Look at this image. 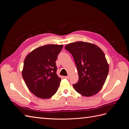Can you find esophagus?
Segmentation results:
<instances>
[{"label":"esophagus","mask_w":129,"mask_h":129,"mask_svg":"<svg viewBox=\"0 0 129 129\" xmlns=\"http://www.w3.org/2000/svg\"><path fill=\"white\" fill-rule=\"evenodd\" d=\"M64 78H65V79H66L68 80V79H69V76H64Z\"/></svg>","instance_id":"obj_1"}]
</instances>
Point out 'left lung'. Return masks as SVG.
<instances>
[{"mask_svg": "<svg viewBox=\"0 0 129 129\" xmlns=\"http://www.w3.org/2000/svg\"><path fill=\"white\" fill-rule=\"evenodd\" d=\"M65 49L72 54L79 74V81L73 84L82 95H94L102 88L109 73L105 54L98 46L83 41L71 43Z\"/></svg>", "mask_w": 129, "mask_h": 129, "instance_id": "left-lung-1", "label": "left lung"}]
</instances>
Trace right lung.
<instances>
[{
	"instance_id": "add662e5",
	"label": "right lung",
	"mask_w": 129,
	"mask_h": 129,
	"mask_svg": "<svg viewBox=\"0 0 129 129\" xmlns=\"http://www.w3.org/2000/svg\"><path fill=\"white\" fill-rule=\"evenodd\" d=\"M63 45H47L34 49L24 60L22 75L30 92L39 98L49 99L61 82L55 61Z\"/></svg>"
}]
</instances>
